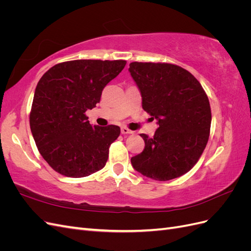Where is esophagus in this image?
<instances>
[{"label": "esophagus", "instance_id": "obj_1", "mask_svg": "<svg viewBox=\"0 0 251 251\" xmlns=\"http://www.w3.org/2000/svg\"><path fill=\"white\" fill-rule=\"evenodd\" d=\"M133 133H134L133 131L128 130V128H127V127H126V126H123V127H121V134L126 135V134H133Z\"/></svg>", "mask_w": 251, "mask_h": 251}]
</instances>
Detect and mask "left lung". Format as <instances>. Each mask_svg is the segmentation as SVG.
Here are the masks:
<instances>
[{
    "label": "left lung",
    "instance_id": "8db88e82",
    "mask_svg": "<svg viewBox=\"0 0 251 251\" xmlns=\"http://www.w3.org/2000/svg\"><path fill=\"white\" fill-rule=\"evenodd\" d=\"M142 108L158 120L153 137L140 134L144 150L131 158L148 178L168 181L191 171L206 147L211 124L208 97L192 73L168 63L130 64Z\"/></svg>",
    "mask_w": 251,
    "mask_h": 251
}]
</instances>
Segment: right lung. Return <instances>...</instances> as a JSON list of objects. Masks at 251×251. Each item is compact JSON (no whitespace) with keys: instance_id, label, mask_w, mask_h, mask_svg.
<instances>
[{"instance_id":"add662e5","label":"right lung","mask_w":251,"mask_h":251,"mask_svg":"<svg viewBox=\"0 0 251 251\" xmlns=\"http://www.w3.org/2000/svg\"><path fill=\"white\" fill-rule=\"evenodd\" d=\"M126 60L76 59L53 66L35 88L29 123L40 154L55 172L81 178L101 170L120 127L92 126L86 111L100 101L103 88Z\"/></svg>"}]
</instances>
